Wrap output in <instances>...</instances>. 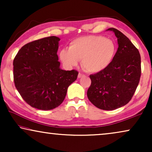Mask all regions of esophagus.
I'll return each mask as SVG.
<instances>
[{
	"label": "esophagus",
	"mask_w": 152,
	"mask_h": 152,
	"mask_svg": "<svg viewBox=\"0 0 152 152\" xmlns=\"http://www.w3.org/2000/svg\"><path fill=\"white\" fill-rule=\"evenodd\" d=\"M84 75L83 74H82V73H79L78 74V78H82V77H84Z\"/></svg>",
	"instance_id": "esophagus-1"
}]
</instances>
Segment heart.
Here are the masks:
<instances>
[{
  "instance_id": "heart-1",
  "label": "heart",
  "mask_w": 152,
  "mask_h": 152,
  "mask_svg": "<svg viewBox=\"0 0 152 152\" xmlns=\"http://www.w3.org/2000/svg\"><path fill=\"white\" fill-rule=\"evenodd\" d=\"M115 50V45L111 39L88 35L72 40L68 49L63 48L60 50L59 57L68 68L77 66L79 60H82V67L86 71L96 73L109 66Z\"/></svg>"
}]
</instances>
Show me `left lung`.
Segmentation results:
<instances>
[{"mask_svg":"<svg viewBox=\"0 0 152 152\" xmlns=\"http://www.w3.org/2000/svg\"><path fill=\"white\" fill-rule=\"evenodd\" d=\"M118 39V48L113 61L102 71L91 75L87 96L98 109L115 110L131 100L140 78V55L125 35L111 28Z\"/></svg>","mask_w":152,"mask_h":152,"instance_id":"obj_1","label":"left lung"}]
</instances>
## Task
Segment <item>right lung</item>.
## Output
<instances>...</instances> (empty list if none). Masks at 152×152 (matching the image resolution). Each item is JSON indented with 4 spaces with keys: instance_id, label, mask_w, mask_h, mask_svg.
Segmentation results:
<instances>
[{
    "instance_id": "right-lung-1",
    "label": "right lung",
    "mask_w": 152,
    "mask_h": 152,
    "mask_svg": "<svg viewBox=\"0 0 152 152\" xmlns=\"http://www.w3.org/2000/svg\"><path fill=\"white\" fill-rule=\"evenodd\" d=\"M60 39L52 36L23 45L14 59V81L23 99L32 107L51 110L63 102L77 70L60 68Z\"/></svg>"
}]
</instances>
